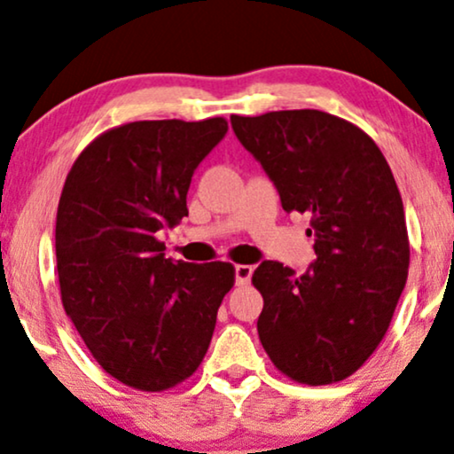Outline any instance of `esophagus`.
<instances>
[{
  "label": "esophagus",
  "instance_id": "esophagus-1",
  "mask_svg": "<svg viewBox=\"0 0 454 454\" xmlns=\"http://www.w3.org/2000/svg\"><path fill=\"white\" fill-rule=\"evenodd\" d=\"M251 274H254V268L247 266V263H239V266L234 268V277H237V285L239 286H245L247 283H249Z\"/></svg>",
  "mask_w": 454,
  "mask_h": 454
}]
</instances>
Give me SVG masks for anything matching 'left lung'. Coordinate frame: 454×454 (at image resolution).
<instances>
[{"label":"left lung","instance_id":"obj_1","mask_svg":"<svg viewBox=\"0 0 454 454\" xmlns=\"http://www.w3.org/2000/svg\"><path fill=\"white\" fill-rule=\"evenodd\" d=\"M232 129L278 188L286 214L309 217L317 262L303 274L263 262L257 333L297 383L348 380L375 352L409 277L411 245L394 174L372 137L335 114L301 108L232 114Z\"/></svg>","mask_w":454,"mask_h":454}]
</instances>
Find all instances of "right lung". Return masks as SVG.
Here are the masks:
<instances>
[{"instance_id":"add662e5","label":"right lung","mask_w":454,"mask_h":454,"mask_svg":"<svg viewBox=\"0 0 454 454\" xmlns=\"http://www.w3.org/2000/svg\"><path fill=\"white\" fill-rule=\"evenodd\" d=\"M226 131L223 117L117 125L83 148L62 186V306L96 363L140 392L199 369L234 286L232 263L171 262L157 237L188 215L194 169Z\"/></svg>"}]
</instances>
